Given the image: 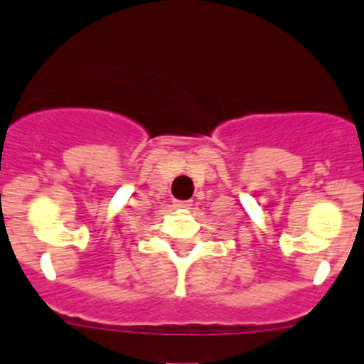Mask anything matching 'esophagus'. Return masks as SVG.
Segmentation results:
<instances>
[{
    "label": "esophagus",
    "instance_id": "obj_1",
    "mask_svg": "<svg viewBox=\"0 0 364 364\" xmlns=\"http://www.w3.org/2000/svg\"><path fill=\"white\" fill-rule=\"evenodd\" d=\"M176 208H190L192 206V203L190 200H176Z\"/></svg>",
    "mask_w": 364,
    "mask_h": 364
}]
</instances>
